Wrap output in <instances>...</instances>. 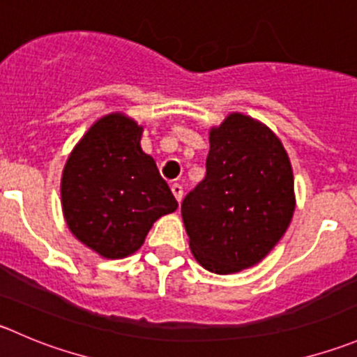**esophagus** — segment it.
<instances>
[{
	"instance_id": "obj_1",
	"label": "esophagus",
	"mask_w": 357,
	"mask_h": 357,
	"mask_svg": "<svg viewBox=\"0 0 357 357\" xmlns=\"http://www.w3.org/2000/svg\"><path fill=\"white\" fill-rule=\"evenodd\" d=\"M171 190H172V193H174L176 200H178V202H181V199H183V186L179 185V183H172Z\"/></svg>"
}]
</instances>
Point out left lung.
I'll use <instances>...</instances> for the list:
<instances>
[{
	"label": "left lung",
	"instance_id": "obj_1",
	"mask_svg": "<svg viewBox=\"0 0 357 357\" xmlns=\"http://www.w3.org/2000/svg\"><path fill=\"white\" fill-rule=\"evenodd\" d=\"M293 213V169L279 137L230 113L209 130L206 178L181 204L195 259L221 275L249 268L281 241Z\"/></svg>",
	"mask_w": 357,
	"mask_h": 357
}]
</instances>
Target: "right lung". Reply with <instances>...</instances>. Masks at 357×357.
I'll return each mask as SVG.
<instances>
[{"label": "right lung", "mask_w": 357, "mask_h": 357, "mask_svg": "<svg viewBox=\"0 0 357 357\" xmlns=\"http://www.w3.org/2000/svg\"><path fill=\"white\" fill-rule=\"evenodd\" d=\"M141 136L137 122L109 113L86 130L62 171L66 223L102 258L136 252L155 221L178 209L155 160L141 148Z\"/></svg>", "instance_id": "obj_1"}]
</instances>
